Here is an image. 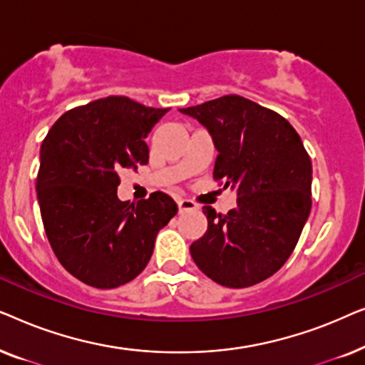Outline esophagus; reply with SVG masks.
Masks as SVG:
<instances>
[{"instance_id":"obj_1","label":"esophagus","mask_w":365,"mask_h":365,"mask_svg":"<svg viewBox=\"0 0 365 365\" xmlns=\"http://www.w3.org/2000/svg\"><path fill=\"white\" fill-rule=\"evenodd\" d=\"M178 207H179V212L194 211V209H197L196 204H194L192 201H189V199H179V201H178Z\"/></svg>"}]
</instances>
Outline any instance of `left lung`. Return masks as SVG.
<instances>
[{
	"instance_id": "8db88e82",
	"label": "left lung",
	"mask_w": 365,
	"mask_h": 365,
	"mask_svg": "<svg viewBox=\"0 0 365 365\" xmlns=\"http://www.w3.org/2000/svg\"><path fill=\"white\" fill-rule=\"evenodd\" d=\"M179 111L211 134L217 149L212 176L237 194L227 214L202 207L207 231L189 251L214 282L254 286L277 272L296 247L312 206L311 158L281 114L236 94Z\"/></svg>"
}]
</instances>
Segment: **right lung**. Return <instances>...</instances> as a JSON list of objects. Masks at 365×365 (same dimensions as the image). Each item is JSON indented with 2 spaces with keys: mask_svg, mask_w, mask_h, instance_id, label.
<instances>
[{
  "mask_svg": "<svg viewBox=\"0 0 365 365\" xmlns=\"http://www.w3.org/2000/svg\"><path fill=\"white\" fill-rule=\"evenodd\" d=\"M168 111L109 96L64 113L44 138L36 179L44 231L63 267L88 286L114 289L139 276L176 216L164 192L118 197L119 173L148 163L144 139Z\"/></svg>",
  "mask_w": 365,
  "mask_h": 365,
  "instance_id": "add662e5",
  "label": "right lung"
}]
</instances>
